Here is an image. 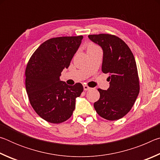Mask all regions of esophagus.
<instances>
[{
  "mask_svg": "<svg viewBox=\"0 0 160 160\" xmlns=\"http://www.w3.org/2000/svg\"><path fill=\"white\" fill-rule=\"evenodd\" d=\"M83 88H84V90L85 91H87V90H90V88L89 86H88L87 85H83Z\"/></svg>",
  "mask_w": 160,
  "mask_h": 160,
  "instance_id": "34e87169",
  "label": "esophagus"
}]
</instances>
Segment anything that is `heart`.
<instances>
[{"mask_svg": "<svg viewBox=\"0 0 160 160\" xmlns=\"http://www.w3.org/2000/svg\"><path fill=\"white\" fill-rule=\"evenodd\" d=\"M95 47H98L97 46H96L95 44H90L88 45V49H90V48H95Z\"/></svg>", "mask_w": 160, "mask_h": 160, "instance_id": "heart-1", "label": "heart"}]
</instances>
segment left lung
Listing matches in <instances>:
<instances>
[{
	"label": "left lung",
	"mask_w": 160,
	"mask_h": 160,
	"mask_svg": "<svg viewBox=\"0 0 160 160\" xmlns=\"http://www.w3.org/2000/svg\"><path fill=\"white\" fill-rule=\"evenodd\" d=\"M103 49L102 70L109 77L107 90L98 89L100 97L94 102L97 113L107 120L120 119L133 106L140 92V81L135 58L125 42L113 34L88 36Z\"/></svg>",
	"instance_id": "1"
}]
</instances>
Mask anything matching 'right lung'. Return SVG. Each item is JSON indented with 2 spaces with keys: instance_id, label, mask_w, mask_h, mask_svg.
<instances>
[{
  "instance_id": "obj_1",
  "label": "right lung",
  "mask_w": 160,
  "mask_h": 160,
  "mask_svg": "<svg viewBox=\"0 0 160 160\" xmlns=\"http://www.w3.org/2000/svg\"><path fill=\"white\" fill-rule=\"evenodd\" d=\"M83 37L51 38L39 46L25 70V87L29 102L40 117L61 123L72 116L75 98L83 91L81 83L68 85L60 80L61 72L70 66Z\"/></svg>"
}]
</instances>
